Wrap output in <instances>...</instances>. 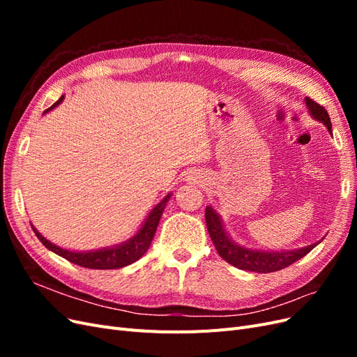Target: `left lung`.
<instances>
[{
    "label": "left lung",
    "mask_w": 357,
    "mask_h": 357,
    "mask_svg": "<svg viewBox=\"0 0 357 357\" xmlns=\"http://www.w3.org/2000/svg\"><path fill=\"white\" fill-rule=\"evenodd\" d=\"M305 102L308 105L311 114L314 116L317 121L325 123L328 131L332 134V123H331L328 112L325 110V107L320 105L319 102H316L311 98H305ZM205 222H207L208 234H210L213 244L215 247V250H218V253L220 255V257L236 268L245 269V271H253V273H261V274L280 271V269L287 268L289 265L299 261L301 257L308 255L312 248L317 245V243H316V244H311L308 247L299 248V250L283 252V253L248 250V248L240 247L231 241V238L226 235V232L223 229L219 215L215 214V211L211 207L205 208Z\"/></svg>",
    "instance_id": "8db88e82"
}]
</instances>
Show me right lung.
Masks as SVG:
<instances>
[{
  "label": "right lung",
  "mask_w": 357,
  "mask_h": 357,
  "mask_svg": "<svg viewBox=\"0 0 357 357\" xmlns=\"http://www.w3.org/2000/svg\"><path fill=\"white\" fill-rule=\"evenodd\" d=\"M62 100H63V96H61V98L52 107H49L47 110H45V113L52 110L53 107H56ZM168 199H169V195H167L164 199H162L156 205V207L152 210V213L149 214V218L144 222L143 228L139 229V232L134 236V238H131V240L121 244V245H116V247H112V248H104V250L86 252V253L68 252V250H63V248L47 241L38 231H36L34 226H32V231H34V234L37 235V238L43 244H45V247H47L49 250L62 256L63 259H67V261H70L75 265L83 266V268H91V269L122 268V266L131 265L132 262L138 261V259L149 250V247H150V244H152L156 228L159 225L160 215H162V213H164V208H165Z\"/></svg>",
  "instance_id": "obj_1"
}]
</instances>
